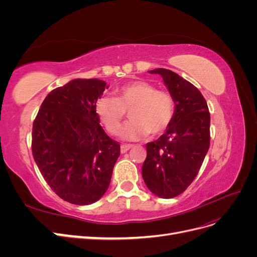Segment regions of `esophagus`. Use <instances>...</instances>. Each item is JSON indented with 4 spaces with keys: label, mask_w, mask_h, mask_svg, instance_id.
I'll use <instances>...</instances> for the list:
<instances>
[{
    "label": "esophagus",
    "mask_w": 257,
    "mask_h": 257,
    "mask_svg": "<svg viewBox=\"0 0 257 257\" xmlns=\"http://www.w3.org/2000/svg\"><path fill=\"white\" fill-rule=\"evenodd\" d=\"M132 147H133V146H131V145H122L121 148H120V149H121V153H122V154H123V153H126V152L131 149Z\"/></svg>",
    "instance_id": "obj_1"
}]
</instances>
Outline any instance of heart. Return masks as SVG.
<instances>
[{"mask_svg": "<svg viewBox=\"0 0 257 257\" xmlns=\"http://www.w3.org/2000/svg\"><path fill=\"white\" fill-rule=\"evenodd\" d=\"M115 96H100L95 112L108 133L116 135L130 111L131 122L121 132L125 141H138L150 133L159 135L173 120L175 102L165 91L147 81H133L115 90Z\"/></svg>", "mask_w": 257, "mask_h": 257, "instance_id": "obj_1", "label": "heart"}]
</instances>
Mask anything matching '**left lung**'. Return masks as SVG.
I'll return each instance as SVG.
<instances>
[{"label":"left lung","mask_w":257,"mask_h":257,"mask_svg":"<svg viewBox=\"0 0 257 257\" xmlns=\"http://www.w3.org/2000/svg\"><path fill=\"white\" fill-rule=\"evenodd\" d=\"M159 74L175 102V111L165 133L148 143L142 174L154 195L173 198L185 191L197 176L210 146V113L199 90L165 68Z\"/></svg>","instance_id":"left-lung-1"}]
</instances>
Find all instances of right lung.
I'll return each mask as SVG.
<instances>
[{
	"label": "right lung",
	"instance_id": "right-lung-1",
	"mask_svg": "<svg viewBox=\"0 0 257 257\" xmlns=\"http://www.w3.org/2000/svg\"><path fill=\"white\" fill-rule=\"evenodd\" d=\"M100 79H73L46 96L33 123L32 153L59 197L91 205L106 193L120 145L100 126L95 103L108 89Z\"/></svg>",
	"mask_w": 257,
	"mask_h": 257
}]
</instances>
